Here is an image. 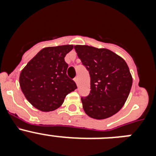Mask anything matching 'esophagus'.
Wrapping results in <instances>:
<instances>
[{
  "instance_id": "34e87169",
  "label": "esophagus",
  "mask_w": 156,
  "mask_h": 156,
  "mask_svg": "<svg viewBox=\"0 0 156 156\" xmlns=\"http://www.w3.org/2000/svg\"><path fill=\"white\" fill-rule=\"evenodd\" d=\"M74 81H75L76 83L78 85V78H77V77H75V78H74Z\"/></svg>"
}]
</instances>
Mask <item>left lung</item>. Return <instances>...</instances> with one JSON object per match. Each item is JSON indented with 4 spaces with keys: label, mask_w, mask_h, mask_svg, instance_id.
I'll use <instances>...</instances> for the list:
<instances>
[{
    "label": "left lung",
    "mask_w": 156,
    "mask_h": 156,
    "mask_svg": "<svg viewBox=\"0 0 156 156\" xmlns=\"http://www.w3.org/2000/svg\"><path fill=\"white\" fill-rule=\"evenodd\" d=\"M74 48L90 77V94L81 98L84 112L96 119L115 115L124 105L133 83L126 62L106 48L88 45Z\"/></svg>",
    "instance_id": "obj_1"
}]
</instances>
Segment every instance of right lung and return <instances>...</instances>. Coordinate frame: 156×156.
I'll use <instances>...</instances> for the list:
<instances>
[{"label": "right lung", "mask_w": 156, "mask_h": 156, "mask_svg": "<svg viewBox=\"0 0 156 156\" xmlns=\"http://www.w3.org/2000/svg\"><path fill=\"white\" fill-rule=\"evenodd\" d=\"M73 45L43 48L27 63L19 76V85L29 102L40 111L51 112L62 105L77 87L66 75L65 57Z\"/></svg>", "instance_id": "1"}]
</instances>
